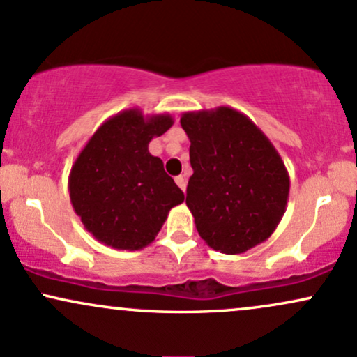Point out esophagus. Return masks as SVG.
Instances as JSON below:
<instances>
[{"instance_id":"obj_1","label":"esophagus","mask_w":357,"mask_h":357,"mask_svg":"<svg viewBox=\"0 0 357 357\" xmlns=\"http://www.w3.org/2000/svg\"><path fill=\"white\" fill-rule=\"evenodd\" d=\"M174 181H176V185L181 188L183 191H186V178H185V176H176Z\"/></svg>"}]
</instances>
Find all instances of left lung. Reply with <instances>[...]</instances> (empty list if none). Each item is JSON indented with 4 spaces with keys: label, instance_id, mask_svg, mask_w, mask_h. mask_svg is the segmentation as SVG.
Returning <instances> with one entry per match:
<instances>
[{
    "label": "left lung",
    "instance_id": "8db88e82",
    "mask_svg": "<svg viewBox=\"0 0 357 357\" xmlns=\"http://www.w3.org/2000/svg\"><path fill=\"white\" fill-rule=\"evenodd\" d=\"M193 176L186 205L213 250L242 254L271 237L288 205L289 176L259 127L236 108L186 112Z\"/></svg>",
    "mask_w": 357,
    "mask_h": 357
}]
</instances>
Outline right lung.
I'll return each instance as SVG.
<instances>
[{"mask_svg": "<svg viewBox=\"0 0 357 357\" xmlns=\"http://www.w3.org/2000/svg\"><path fill=\"white\" fill-rule=\"evenodd\" d=\"M174 123L169 113L128 108L98 127L69 172V197L101 244L139 250L154 242L172 206L185 202L149 142Z\"/></svg>", "mask_w": 357, "mask_h": 357, "instance_id": "1", "label": "right lung"}]
</instances>
